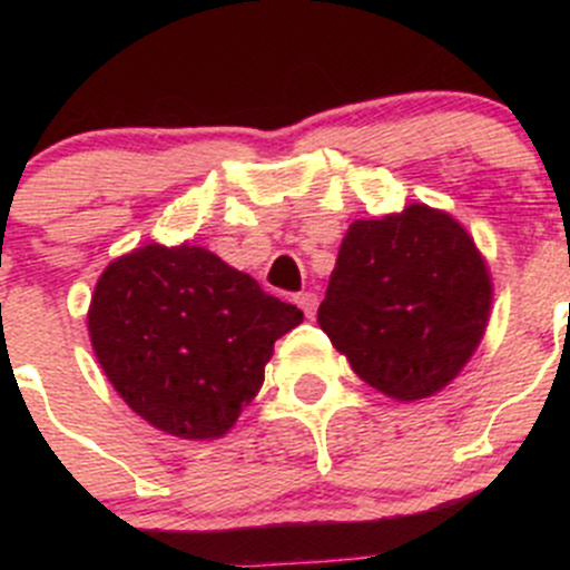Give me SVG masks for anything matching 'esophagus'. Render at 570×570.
Instances as JSON below:
<instances>
[{
  "mask_svg": "<svg viewBox=\"0 0 570 570\" xmlns=\"http://www.w3.org/2000/svg\"><path fill=\"white\" fill-rule=\"evenodd\" d=\"M295 303L297 306L303 308V314H306V317H314V314H317V295H314V292H301V295L295 297Z\"/></svg>",
  "mask_w": 570,
  "mask_h": 570,
  "instance_id": "obj_1",
  "label": "esophagus"
}]
</instances>
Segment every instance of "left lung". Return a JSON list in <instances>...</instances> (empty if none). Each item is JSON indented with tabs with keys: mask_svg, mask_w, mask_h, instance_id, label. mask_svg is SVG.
<instances>
[{
	"mask_svg": "<svg viewBox=\"0 0 570 570\" xmlns=\"http://www.w3.org/2000/svg\"><path fill=\"white\" fill-rule=\"evenodd\" d=\"M491 278L458 220L424 204L355 220L317 322L361 381L394 400L441 392L480 344Z\"/></svg>",
	"mask_w": 570,
	"mask_h": 570,
	"instance_id": "left-lung-1",
	"label": "left lung"
}]
</instances>
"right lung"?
<instances>
[{
    "mask_svg": "<svg viewBox=\"0 0 570 570\" xmlns=\"http://www.w3.org/2000/svg\"><path fill=\"white\" fill-rule=\"evenodd\" d=\"M292 303L195 245H146L101 273L88 327L115 392L178 439H220L264 381Z\"/></svg>",
    "mask_w": 570,
    "mask_h": 570,
    "instance_id": "1",
    "label": "right lung"
}]
</instances>
